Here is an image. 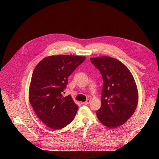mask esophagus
I'll return each mask as SVG.
<instances>
[{"label":"esophagus","instance_id":"1","mask_svg":"<svg viewBox=\"0 0 159 159\" xmlns=\"http://www.w3.org/2000/svg\"><path fill=\"white\" fill-rule=\"evenodd\" d=\"M89 103H90V100H89V99H87L86 102H83V104H84V105H88V104H89Z\"/></svg>","mask_w":159,"mask_h":159}]
</instances>
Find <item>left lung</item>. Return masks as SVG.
I'll list each match as a JSON object with an SVG mask.
<instances>
[{
    "label": "left lung",
    "instance_id": "1",
    "mask_svg": "<svg viewBox=\"0 0 159 159\" xmlns=\"http://www.w3.org/2000/svg\"><path fill=\"white\" fill-rule=\"evenodd\" d=\"M90 61L101 72L104 81L97 118L106 127H119L131 117L137 106L139 94L134 78L127 67L116 58L103 56L91 58Z\"/></svg>",
    "mask_w": 159,
    "mask_h": 159
}]
</instances>
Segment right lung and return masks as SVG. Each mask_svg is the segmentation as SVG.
<instances>
[{
  "mask_svg": "<svg viewBox=\"0 0 159 159\" xmlns=\"http://www.w3.org/2000/svg\"><path fill=\"white\" fill-rule=\"evenodd\" d=\"M85 57L52 55L43 58L33 72L30 102L38 117L48 128L62 129L75 119L79 106L71 97H63L68 78L84 61Z\"/></svg>",
  "mask_w": 159,
  "mask_h": 159,
  "instance_id": "right-lung-1",
  "label": "right lung"
}]
</instances>
